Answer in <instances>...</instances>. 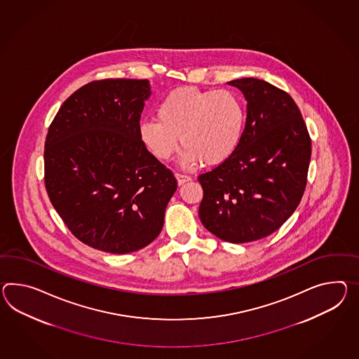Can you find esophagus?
Here are the masks:
<instances>
[{
	"label": "esophagus",
	"instance_id": "1",
	"mask_svg": "<svg viewBox=\"0 0 359 359\" xmlns=\"http://www.w3.org/2000/svg\"><path fill=\"white\" fill-rule=\"evenodd\" d=\"M176 180H177V185H183L184 183L189 182L191 177L187 175H182V174H175Z\"/></svg>",
	"mask_w": 359,
	"mask_h": 359
}]
</instances>
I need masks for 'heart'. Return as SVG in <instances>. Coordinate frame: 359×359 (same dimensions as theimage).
Masks as SVG:
<instances>
[{
  "label": "heart",
  "mask_w": 359,
  "mask_h": 359,
  "mask_svg": "<svg viewBox=\"0 0 359 359\" xmlns=\"http://www.w3.org/2000/svg\"><path fill=\"white\" fill-rule=\"evenodd\" d=\"M157 116L158 121L141 123V141L161 161L172 157L182 141L183 168L201 161L206 166L224 163L238 148L246 121L244 105L233 92L194 87L170 92L158 106Z\"/></svg>",
  "instance_id": "1"
}]
</instances>
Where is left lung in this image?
Masks as SVG:
<instances>
[{
  "mask_svg": "<svg viewBox=\"0 0 359 359\" xmlns=\"http://www.w3.org/2000/svg\"><path fill=\"white\" fill-rule=\"evenodd\" d=\"M246 100L243 139L233 156L198 176L200 219L223 241L271 235L297 209L311 158L306 124L293 98L264 80L228 81Z\"/></svg>",
  "mask_w": 359,
  "mask_h": 359,
  "instance_id": "8db88e82",
  "label": "left lung"
}]
</instances>
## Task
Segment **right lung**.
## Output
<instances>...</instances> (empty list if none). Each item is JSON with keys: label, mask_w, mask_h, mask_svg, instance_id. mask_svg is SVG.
<instances>
[{"label": "right lung", "mask_w": 359, "mask_h": 359, "mask_svg": "<svg viewBox=\"0 0 359 359\" xmlns=\"http://www.w3.org/2000/svg\"><path fill=\"white\" fill-rule=\"evenodd\" d=\"M149 80L92 81L61 106L45 141V187L72 235L106 253L159 235L177 183L140 139Z\"/></svg>", "instance_id": "add662e5"}]
</instances>
